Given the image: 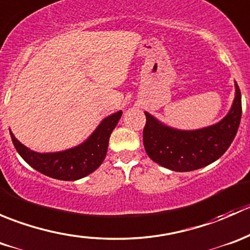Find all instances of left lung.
Returning <instances> with one entry per match:
<instances>
[{
	"label": "left lung",
	"mask_w": 250,
	"mask_h": 250,
	"mask_svg": "<svg viewBox=\"0 0 250 250\" xmlns=\"http://www.w3.org/2000/svg\"><path fill=\"white\" fill-rule=\"evenodd\" d=\"M143 141L153 162L175 172L200 169L220 158L230 147L238 130L242 116L241 90L236 83V97L224 120L198 130H176L166 127L145 112Z\"/></svg>",
	"instance_id": "8db88e82"
}]
</instances>
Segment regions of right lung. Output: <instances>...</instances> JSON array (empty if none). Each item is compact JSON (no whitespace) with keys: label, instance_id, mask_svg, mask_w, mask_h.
<instances>
[{"label":"right lung","instance_id":"add662e5","mask_svg":"<svg viewBox=\"0 0 250 250\" xmlns=\"http://www.w3.org/2000/svg\"><path fill=\"white\" fill-rule=\"evenodd\" d=\"M122 116V111L105 118L82 145L55 153H39L25 147L11 132L12 141L22 160L40 173L58 180L72 181L94 172L107 152L110 135Z\"/></svg>","mask_w":250,"mask_h":250}]
</instances>
